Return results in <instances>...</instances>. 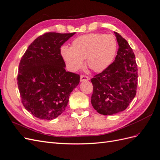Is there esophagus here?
Returning a JSON list of instances; mask_svg holds the SVG:
<instances>
[{"mask_svg":"<svg viewBox=\"0 0 160 160\" xmlns=\"http://www.w3.org/2000/svg\"><path fill=\"white\" fill-rule=\"evenodd\" d=\"M80 79H81V82H83V81H88L89 80V77H87V76H85V75H81Z\"/></svg>","mask_w":160,"mask_h":160,"instance_id":"34e87169","label":"esophagus"}]
</instances>
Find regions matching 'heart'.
I'll list each match as a JSON object with an SVG mask.
<instances>
[{"instance_id":"obj_1","label":"heart","mask_w":160,"mask_h":160,"mask_svg":"<svg viewBox=\"0 0 160 160\" xmlns=\"http://www.w3.org/2000/svg\"><path fill=\"white\" fill-rule=\"evenodd\" d=\"M118 52V42L113 35L92 33L76 38L71 48L62 46L60 55L68 71L82 68L84 59L88 67L96 72L105 71L113 62Z\"/></svg>"}]
</instances>
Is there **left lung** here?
Here are the masks:
<instances>
[{
  "label": "left lung",
  "mask_w": 160,
  "mask_h": 160,
  "mask_svg": "<svg viewBox=\"0 0 160 160\" xmlns=\"http://www.w3.org/2000/svg\"><path fill=\"white\" fill-rule=\"evenodd\" d=\"M118 55L108 68L91 79V102L98 113L111 115L126 109L134 99L138 83V68L133 50L128 41L114 32Z\"/></svg>",
  "instance_id": "left-lung-1"
}]
</instances>
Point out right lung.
Masks as SVG:
<instances>
[{
	"mask_svg": "<svg viewBox=\"0 0 160 160\" xmlns=\"http://www.w3.org/2000/svg\"><path fill=\"white\" fill-rule=\"evenodd\" d=\"M75 32H48L26 49L19 65L18 89L26 109L41 119L58 118L67 107L80 76L65 70L60 48Z\"/></svg>",
	"mask_w": 160,
	"mask_h": 160,
	"instance_id": "add662e5",
	"label": "right lung"
}]
</instances>
